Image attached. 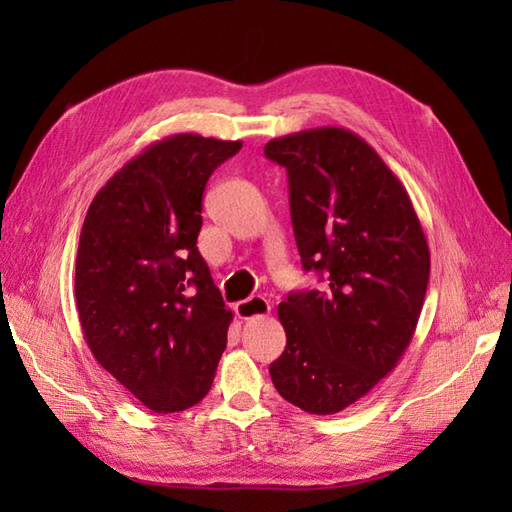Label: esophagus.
I'll use <instances>...</instances> for the list:
<instances>
[{
	"mask_svg": "<svg viewBox=\"0 0 512 512\" xmlns=\"http://www.w3.org/2000/svg\"><path fill=\"white\" fill-rule=\"evenodd\" d=\"M270 312V303L268 299L264 297H248L244 301H237L235 303V314L239 319H255V317H266V314Z\"/></svg>",
	"mask_w": 512,
	"mask_h": 512,
	"instance_id": "1",
	"label": "esophagus"
}]
</instances>
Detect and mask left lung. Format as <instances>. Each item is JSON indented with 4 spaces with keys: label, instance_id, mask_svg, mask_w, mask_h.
I'll return each mask as SVG.
<instances>
[{
    "label": "left lung",
    "instance_id": "obj_1",
    "mask_svg": "<svg viewBox=\"0 0 512 512\" xmlns=\"http://www.w3.org/2000/svg\"><path fill=\"white\" fill-rule=\"evenodd\" d=\"M264 154L286 167L301 264L323 281L279 303L286 350L270 378L295 407L330 416L369 394L411 343L427 237L407 189L354 132L306 129L273 138Z\"/></svg>",
    "mask_w": 512,
    "mask_h": 512
}]
</instances>
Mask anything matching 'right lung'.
Listing matches in <instances>:
<instances>
[{"mask_svg": "<svg viewBox=\"0 0 512 512\" xmlns=\"http://www.w3.org/2000/svg\"><path fill=\"white\" fill-rule=\"evenodd\" d=\"M239 140L176 134L105 182L85 215L74 297L103 369L156 413L193 407L226 347L220 290L198 250L202 193Z\"/></svg>", "mask_w": 512, "mask_h": 512, "instance_id": "right-lung-1", "label": "right lung"}]
</instances>
